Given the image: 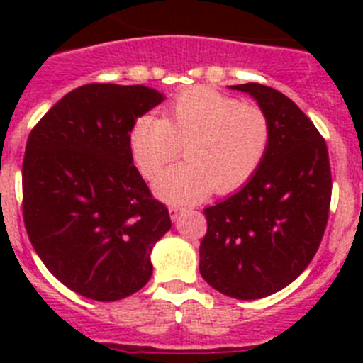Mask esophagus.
I'll list each match as a JSON object with an SVG mask.
<instances>
[{
  "instance_id": "obj_1",
  "label": "esophagus",
  "mask_w": 363,
  "mask_h": 363,
  "mask_svg": "<svg viewBox=\"0 0 363 363\" xmlns=\"http://www.w3.org/2000/svg\"><path fill=\"white\" fill-rule=\"evenodd\" d=\"M182 207H176V205H171V207H169V214H171V220L172 221H176L179 218V214H182Z\"/></svg>"
}]
</instances>
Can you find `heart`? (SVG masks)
Instances as JSON below:
<instances>
[{
  "mask_svg": "<svg viewBox=\"0 0 363 363\" xmlns=\"http://www.w3.org/2000/svg\"><path fill=\"white\" fill-rule=\"evenodd\" d=\"M271 143L269 118L258 105L194 86L167 105L163 118L143 114L129 130V149L143 178L154 179L182 152L187 162L154 184L171 203L200 201L211 191L229 194L252 179Z\"/></svg>",
  "mask_w": 363,
  "mask_h": 363,
  "instance_id": "heart-1",
  "label": "heart"
}]
</instances>
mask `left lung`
Segmentation results:
<instances>
[{
	"label": "left lung",
	"mask_w": 363,
	"mask_h": 363,
	"mask_svg": "<svg viewBox=\"0 0 363 363\" xmlns=\"http://www.w3.org/2000/svg\"><path fill=\"white\" fill-rule=\"evenodd\" d=\"M267 114L271 143L252 179L203 211V280L225 296L258 300L306 271L318 251L331 205L325 140L293 99L259 83L233 85Z\"/></svg>",
	"instance_id": "8db88e82"
}]
</instances>
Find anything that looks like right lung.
<instances>
[{
	"label": "right lung",
	"mask_w": 363,
	"mask_h": 363,
	"mask_svg": "<svg viewBox=\"0 0 363 363\" xmlns=\"http://www.w3.org/2000/svg\"><path fill=\"white\" fill-rule=\"evenodd\" d=\"M163 99L145 85L89 83L28 134L25 229L45 267L82 296L116 301L152 277L150 251L171 218L134 167L129 130Z\"/></svg>",
	"instance_id": "right-lung-1"
}]
</instances>
